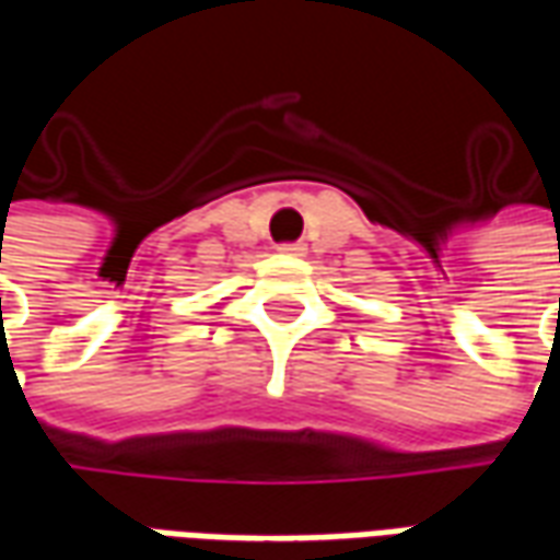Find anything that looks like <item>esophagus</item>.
<instances>
[{
	"instance_id": "34e87169",
	"label": "esophagus",
	"mask_w": 560,
	"mask_h": 560,
	"mask_svg": "<svg viewBox=\"0 0 560 560\" xmlns=\"http://www.w3.org/2000/svg\"><path fill=\"white\" fill-rule=\"evenodd\" d=\"M279 252L284 257H303L305 245L303 243H284V245H279Z\"/></svg>"
}]
</instances>
